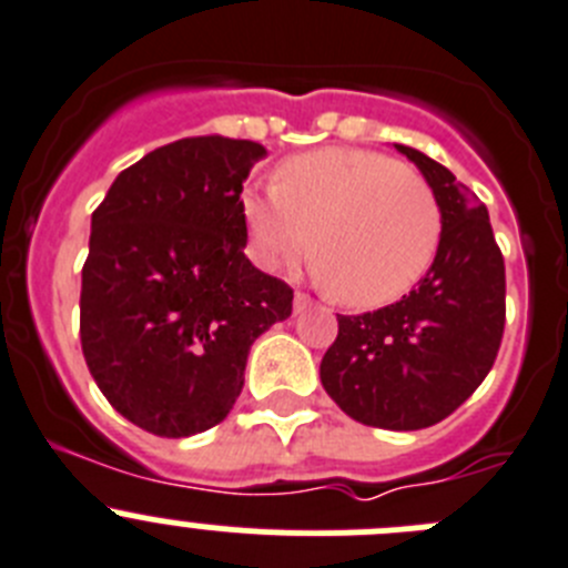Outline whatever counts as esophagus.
Returning <instances> with one entry per match:
<instances>
[{
    "instance_id": "34e87169",
    "label": "esophagus",
    "mask_w": 568,
    "mask_h": 568,
    "mask_svg": "<svg viewBox=\"0 0 568 568\" xmlns=\"http://www.w3.org/2000/svg\"><path fill=\"white\" fill-rule=\"evenodd\" d=\"M311 305H314V300H311L308 294H303V291H296V294H294V314H305Z\"/></svg>"
}]
</instances>
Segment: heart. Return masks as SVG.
<instances>
[{
	"label": "heart",
	"mask_w": 568,
	"mask_h": 568,
	"mask_svg": "<svg viewBox=\"0 0 568 568\" xmlns=\"http://www.w3.org/2000/svg\"><path fill=\"white\" fill-rule=\"evenodd\" d=\"M240 214L263 268L294 263L308 246L316 277L351 308L407 294L442 240V206L422 172L347 146L283 161L274 186L243 189Z\"/></svg>",
	"instance_id": "1"
}]
</instances>
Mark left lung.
<instances>
[{
    "label": "left lung",
    "mask_w": 568,
    "mask_h": 568,
    "mask_svg": "<svg viewBox=\"0 0 568 568\" xmlns=\"http://www.w3.org/2000/svg\"><path fill=\"white\" fill-rule=\"evenodd\" d=\"M418 166L442 206V240L416 288L387 308L336 316L320 379L342 413L382 430H422L462 407L498 356L507 316L504 257L489 214L424 152L393 144Z\"/></svg>",
    "instance_id": "obj_1"
}]
</instances>
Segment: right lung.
I'll use <instances>...</instances> for the list:
<instances>
[{
	"mask_svg": "<svg viewBox=\"0 0 568 568\" xmlns=\"http://www.w3.org/2000/svg\"><path fill=\"white\" fill-rule=\"evenodd\" d=\"M265 146L223 135L158 146L112 181L81 268V351L95 385L141 430L221 424L248 351L291 316L294 291L246 257L240 192Z\"/></svg>",
	"mask_w": 568,
	"mask_h": 568,
	"instance_id": "1",
	"label": "right lung"
}]
</instances>
